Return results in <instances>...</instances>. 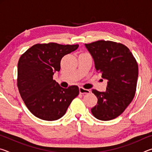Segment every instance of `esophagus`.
<instances>
[{"mask_svg":"<svg viewBox=\"0 0 152 152\" xmlns=\"http://www.w3.org/2000/svg\"><path fill=\"white\" fill-rule=\"evenodd\" d=\"M79 91L80 94H88L91 92L90 90L85 89V88H82V87H79Z\"/></svg>","mask_w":152,"mask_h":152,"instance_id":"1","label":"esophagus"}]
</instances>
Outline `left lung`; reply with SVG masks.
<instances>
[{
    "label": "left lung",
    "mask_w": 152,
    "mask_h": 152,
    "mask_svg": "<svg viewBox=\"0 0 152 152\" xmlns=\"http://www.w3.org/2000/svg\"><path fill=\"white\" fill-rule=\"evenodd\" d=\"M86 48L93 58L97 72L107 80L104 92L92 90L97 104L92 115L101 121H109L121 114L134 98L138 78V65L127 47L111 41L99 40Z\"/></svg>",
    "instance_id": "1"
}]
</instances>
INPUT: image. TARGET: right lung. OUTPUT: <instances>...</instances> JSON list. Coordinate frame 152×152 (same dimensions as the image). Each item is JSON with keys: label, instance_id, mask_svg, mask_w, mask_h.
<instances>
[{"label": "right lung", "instance_id": "1", "mask_svg": "<svg viewBox=\"0 0 152 152\" xmlns=\"http://www.w3.org/2000/svg\"><path fill=\"white\" fill-rule=\"evenodd\" d=\"M78 45L56 43L35 44L20 56L17 66V86L23 101L33 115L45 121L60 119L78 96L77 86L64 88L53 80L60 70L64 56Z\"/></svg>", "mask_w": 152, "mask_h": 152}]
</instances>
